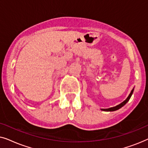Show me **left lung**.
Listing matches in <instances>:
<instances>
[{"mask_svg":"<svg viewBox=\"0 0 148 148\" xmlns=\"http://www.w3.org/2000/svg\"><path fill=\"white\" fill-rule=\"evenodd\" d=\"M133 90H134V88L132 90H131V92L129 95L128 96V97L126 98V100H125L123 101V102H121V104H119V105H117V106H114V107H112V108H108V109H106V111H109V112H112V111H115V110H119V109H120L121 108H122L123 106H125V104H127V102H128V101L129 100V99L131 98V96H132L133 93Z\"/></svg>","mask_w":148,"mask_h":148,"instance_id":"obj_1","label":"left lung"}]
</instances>
